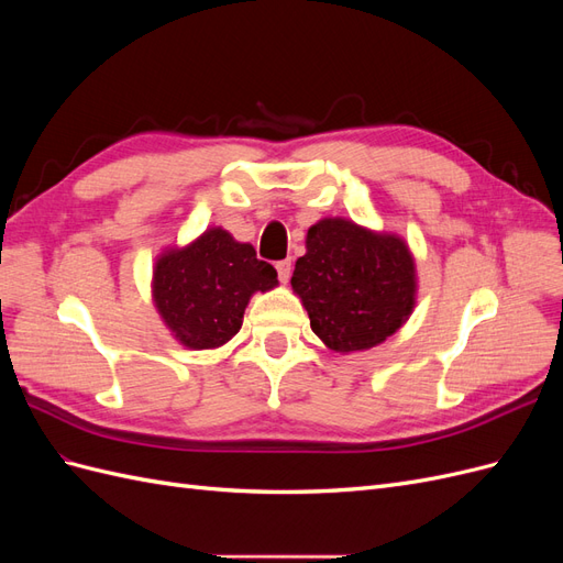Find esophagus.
Segmentation results:
<instances>
[{"instance_id": "34e87169", "label": "esophagus", "mask_w": 563, "mask_h": 563, "mask_svg": "<svg viewBox=\"0 0 563 563\" xmlns=\"http://www.w3.org/2000/svg\"><path fill=\"white\" fill-rule=\"evenodd\" d=\"M291 269H294V263H291V258H286V261H279L277 263V272H279V279L286 284L288 279H291Z\"/></svg>"}]
</instances>
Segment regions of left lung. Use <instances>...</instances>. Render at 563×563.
Returning a JSON list of instances; mask_svg holds the SVG:
<instances>
[{
  "label": "left lung",
  "instance_id": "obj_1",
  "mask_svg": "<svg viewBox=\"0 0 563 563\" xmlns=\"http://www.w3.org/2000/svg\"><path fill=\"white\" fill-rule=\"evenodd\" d=\"M291 286L323 345L362 352L385 343L411 317L416 261L399 234L321 218L305 236Z\"/></svg>",
  "mask_w": 563,
  "mask_h": 563
}]
</instances>
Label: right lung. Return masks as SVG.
Here are the masks:
<instances>
[{
	"label": "right lung",
	"instance_id": "add662e5",
	"mask_svg": "<svg viewBox=\"0 0 563 563\" xmlns=\"http://www.w3.org/2000/svg\"><path fill=\"white\" fill-rule=\"evenodd\" d=\"M277 269L251 244L209 228L187 246H168L152 269V300L166 329L187 350H216L242 329L255 291L275 288Z\"/></svg>",
	"mask_w": 563,
	"mask_h": 563
}]
</instances>
